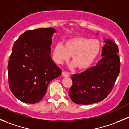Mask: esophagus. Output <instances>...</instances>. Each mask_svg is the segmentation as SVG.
<instances>
[{"mask_svg":"<svg viewBox=\"0 0 129 129\" xmlns=\"http://www.w3.org/2000/svg\"><path fill=\"white\" fill-rule=\"evenodd\" d=\"M62 75L63 76V77H70L69 73H68V72H65V71H63V72H62Z\"/></svg>","mask_w":129,"mask_h":129,"instance_id":"1","label":"esophagus"}]
</instances>
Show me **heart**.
I'll list each match as a JSON object with an SVG mask.
<instances>
[{"label":"heart","instance_id":"heart-1","mask_svg":"<svg viewBox=\"0 0 129 129\" xmlns=\"http://www.w3.org/2000/svg\"><path fill=\"white\" fill-rule=\"evenodd\" d=\"M101 50V43L97 39L83 37L71 38L66 41L56 44L53 50V57L56 62L63 63L72 55V67L79 69L87 68L95 60Z\"/></svg>","mask_w":129,"mask_h":129}]
</instances>
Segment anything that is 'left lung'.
Returning <instances> with one entry per match:
<instances>
[{
    "instance_id": "1",
    "label": "left lung",
    "mask_w": 129,
    "mask_h": 129,
    "mask_svg": "<svg viewBox=\"0 0 129 129\" xmlns=\"http://www.w3.org/2000/svg\"><path fill=\"white\" fill-rule=\"evenodd\" d=\"M103 57L95 66L72 75L69 95L73 103L90 105L106 98L112 90L120 70L118 47L110 39H104Z\"/></svg>"
}]
</instances>
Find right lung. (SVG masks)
Returning a JSON list of instances; mask_svg holds the SVG:
<instances>
[{
  "mask_svg": "<svg viewBox=\"0 0 129 129\" xmlns=\"http://www.w3.org/2000/svg\"><path fill=\"white\" fill-rule=\"evenodd\" d=\"M52 28L28 30L14 42L9 59V86L13 95L26 103L42 99L49 84L61 74L52 60Z\"/></svg>",
  "mask_w": 129,
  "mask_h": 129,
  "instance_id": "obj_1",
  "label": "right lung"
}]
</instances>
